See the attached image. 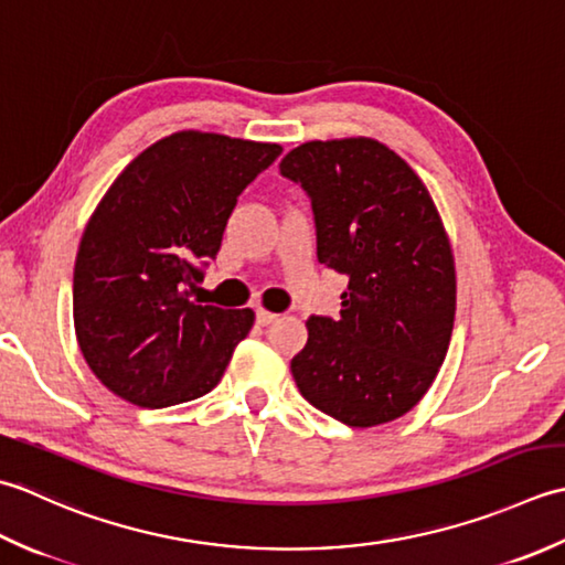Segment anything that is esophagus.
<instances>
[{
    "label": "esophagus",
    "instance_id": "obj_1",
    "mask_svg": "<svg viewBox=\"0 0 565 565\" xmlns=\"http://www.w3.org/2000/svg\"><path fill=\"white\" fill-rule=\"evenodd\" d=\"M256 319H258V324L268 327V324H273L275 319H278V315H275V312H268V309H258V312H256Z\"/></svg>",
    "mask_w": 565,
    "mask_h": 565
}]
</instances>
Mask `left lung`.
I'll return each instance as SVG.
<instances>
[{"instance_id": "left-lung-1", "label": "left lung", "mask_w": 565, "mask_h": 565, "mask_svg": "<svg viewBox=\"0 0 565 565\" xmlns=\"http://www.w3.org/2000/svg\"><path fill=\"white\" fill-rule=\"evenodd\" d=\"M280 172L312 200L319 263L349 275L341 319H307L290 363L299 393L355 429L393 422L427 395L451 343L456 266L441 214L375 138L307 141Z\"/></svg>"}]
</instances>
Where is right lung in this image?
I'll return each mask as SVG.
<instances>
[{
  "mask_svg": "<svg viewBox=\"0 0 565 565\" xmlns=\"http://www.w3.org/2000/svg\"><path fill=\"white\" fill-rule=\"evenodd\" d=\"M278 143L175 131L111 182L79 241L75 337L89 371L136 407H170L216 387L253 309L190 302L200 263L222 246L236 198Z\"/></svg>",
  "mask_w": 565,
  "mask_h": 565,
  "instance_id": "1",
  "label": "right lung"
}]
</instances>
